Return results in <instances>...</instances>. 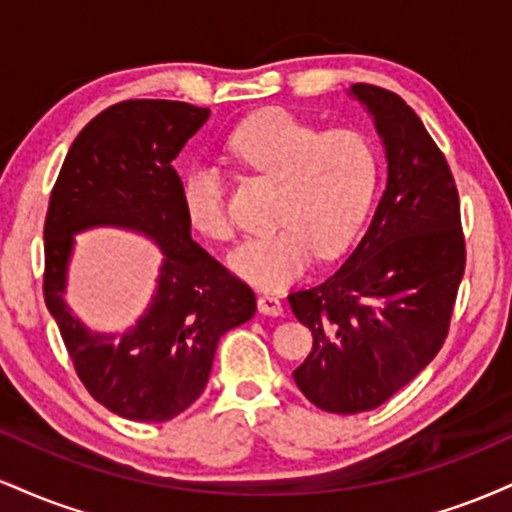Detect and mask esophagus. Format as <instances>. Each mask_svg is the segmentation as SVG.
<instances>
[{"instance_id":"obj_1","label":"esophagus","mask_w":512,"mask_h":512,"mask_svg":"<svg viewBox=\"0 0 512 512\" xmlns=\"http://www.w3.org/2000/svg\"><path fill=\"white\" fill-rule=\"evenodd\" d=\"M257 310H260L262 315L276 317V315L284 313V303H281L276 296H269V293H264V296L257 298Z\"/></svg>"}]
</instances>
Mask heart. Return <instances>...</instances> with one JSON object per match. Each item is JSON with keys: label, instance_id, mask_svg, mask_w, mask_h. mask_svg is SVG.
Masks as SVG:
<instances>
[{"label": "heart", "instance_id": "heart-1", "mask_svg": "<svg viewBox=\"0 0 512 512\" xmlns=\"http://www.w3.org/2000/svg\"><path fill=\"white\" fill-rule=\"evenodd\" d=\"M240 166L279 180L274 223L231 252L233 272L260 289H284L308 272L315 255L337 257L354 243L375 192L378 151L361 129L320 132L315 122L284 108L250 115L228 134ZM185 219L211 240L233 236L226 180L211 163H195L180 182Z\"/></svg>", "mask_w": 512, "mask_h": 512}]
</instances>
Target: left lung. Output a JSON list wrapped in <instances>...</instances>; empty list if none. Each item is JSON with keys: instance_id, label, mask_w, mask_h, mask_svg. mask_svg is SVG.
<instances>
[{"instance_id": "left-lung-1", "label": "left lung", "mask_w": 512, "mask_h": 512, "mask_svg": "<svg viewBox=\"0 0 512 512\" xmlns=\"http://www.w3.org/2000/svg\"><path fill=\"white\" fill-rule=\"evenodd\" d=\"M387 154V187L366 236L320 284L289 293L313 351L293 380L315 407L361 414L436 358L467 264L460 195L443 151L397 93L354 84Z\"/></svg>"}]
</instances>
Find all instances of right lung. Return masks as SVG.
<instances>
[{
	"instance_id": "1",
	"label": "right lung",
	"mask_w": 512,
	"mask_h": 512,
	"mask_svg": "<svg viewBox=\"0 0 512 512\" xmlns=\"http://www.w3.org/2000/svg\"><path fill=\"white\" fill-rule=\"evenodd\" d=\"M209 110L180 101H122L74 139L45 216L43 296L76 375L96 402L129 421L175 419L207 387L216 344L255 315V293L190 236L173 168ZM134 227L156 239L164 267L152 305L127 335L88 333L63 305L73 233Z\"/></svg>"
}]
</instances>
